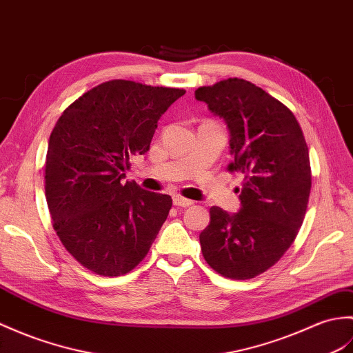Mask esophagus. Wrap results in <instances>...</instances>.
Masks as SVG:
<instances>
[{"label":"esophagus","mask_w":353,"mask_h":353,"mask_svg":"<svg viewBox=\"0 0 353 353\" xmlns=\"http://www.w3.org/2000/svg\"><path fill=\"white\" fill-rule=\"evenodd\" d=\"M173 203L176 204V206H180V208H188V206H191V204H192L191 200L185 199V196H182V195H174Z\"/></svg>","instance_id":"34e87169"}]
</instances>
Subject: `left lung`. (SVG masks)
Returning <instances> with one entry per match:
<instances>
[{
	"mask_svg": "<svg viewBox=\"0 0 353 353\" xmlns=\"http://www.w3.org/2000/svg\"><path fill=\"white\" fill-rule=\"evenodd\" d=\"M195 99L227 123L233 154L227 170L243 174L241 210L230 215L210 208L200 234L203 257L225 278L250 280L296 239L311 190L308 147L293 112L250 81L200 87Z\"/></svg>",
	"mask_w": 353,
	"mask_h": 353,
	"instance_id": "left-lung-1",
	"label": "left lung"
}]
</instances>
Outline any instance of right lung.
Here are the masks:
<instances>
[{
	"label": "right lung",
	"instance_id": "1",
	"mask_svg": "<svg viewBox=\"0 0 353 353\" xmlns=\"http://www.w3.org/2000/svg\"><path fill=\"white\" fill-rule=\"evenodd\" d=\"M183 88L112 79L63 111L49 137L45 194L54 230L79 265L102 276L130 272L149 252L170 195L125 182L149 152L158 120Z\"/></svg>",
	"mask_w": 353,
	"mask_h": 353
}]
</instances>
